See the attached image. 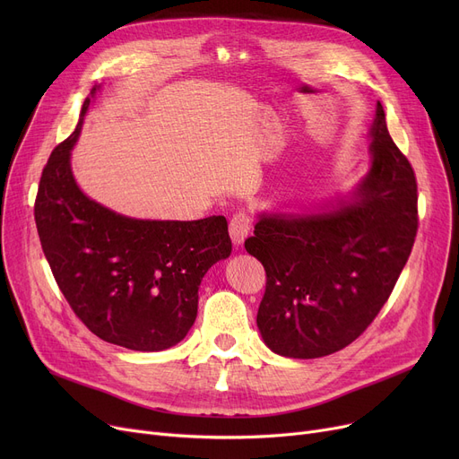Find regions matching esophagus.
Masks as SVG:
<instances>
[{"label":"esophagus","mask_w":459,"mask_h":459,"mask_svg":"<svg viewBox=\"0 0 459 459\" xmlns=\"http://www.w3.org/2000/svg\"><path fill=\"white\" fill-rule=\"evenodd\" d=\"M229 232L232 238L234 246H242L244 239L249 236L251 232V217L247 212H236L230 220L229 225Z\"/></svg>","instance_id":"obj_1"}]
</instances>
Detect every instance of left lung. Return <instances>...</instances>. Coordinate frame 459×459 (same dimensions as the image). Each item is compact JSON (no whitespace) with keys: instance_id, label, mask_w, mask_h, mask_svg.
Returning <instances> with one entry per match:
<instances>
[{"instance_id":"left-lung-1","label":"left lung","mask_w":459,"mask_h":459,"mask_svg":"<svg viewBox=\"0 0 459 459\" xmlns=\"http://www.w3.org/2000/svg\"><path fill=\"white\" fill-rule=\"evenodd\" d=\"M372 165L353 199L322 213H262L246 239L266 270L256 325L284 357L316 359L351 344L379 315L411 255L417 178L377 102Z\"/></svg>"}]
</instances>
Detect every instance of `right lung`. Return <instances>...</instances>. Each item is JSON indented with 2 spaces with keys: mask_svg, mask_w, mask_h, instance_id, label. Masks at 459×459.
Masks as SVG:
<instances>
[{
  "mask_svg": "<svg viewBox=\"0 0 459 459\" xmlns=\"http://www.w3.org/2000/svg\"><path fill=\"white\" fill-rule=\"evenodd\" d=\"M96 92V87L91 94ZM80 123L42 169L35 223L44 256L74 315L102 341L135 351L178 344L197 318L199 286L232 251L223 215L149 221L91 201L70 169Z\"/></svg>",
  "mask_w": 459,
  "mask_h": 459,
  "instance_id": "obj_1",
  "label": "right lung"
}]
</instances>
